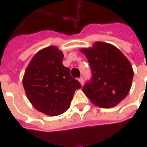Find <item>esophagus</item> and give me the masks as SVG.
Listing matches in <instances>:
<instances>
[{"label":"esophagus","instance_id":"1","mask_svg":"<svg viewBox=\"0 0 147 147\" xmlns=\"http://www.w3.org/2000/svg\"><path fill=\"white\" fill-rule=\"evenodd\" d=\"M79 81H80V84H81V85H82V86H83V83H84V80H83V77H80V79H79Z\"/></svg>","mask_w":147,"mask_h":147}]
</instances>
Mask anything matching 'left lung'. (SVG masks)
<instances>
[{"instance_id":"8db88e82","label":"left lung","mask_w":147,"mask_h":147,"mask_svg":"<svg viewBox=\"0 0 147 147\" xmlns=\"http://www.w3.org/2000/svg\"><path fill=\"white\" fill-rule=\"evenodd\" d=\"M80 51L86 56L92 79L83 86V93L101 108H112L129 93L132 83V66L127 58L114 45L96 42L91 48Z\"/></svg>"}]
</instances>
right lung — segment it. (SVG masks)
<instances>
[{"instance_id":"add662e5","label":"right lung","mask_w":147,"mask_h":147,"mask_svg":"<svg viewBox=\"0 0 147 147\" xmlns=\"http://www.w3.org/2000/svg\"><path fill=\"white\" fill-rule=\"evenodd\" d=\"M64 54L54 45L39 50L28 64L23 85L27 98L42 113L54 117L70 106L74 93L81 88L62 64Z\"/></svg>"}]
</instances>
